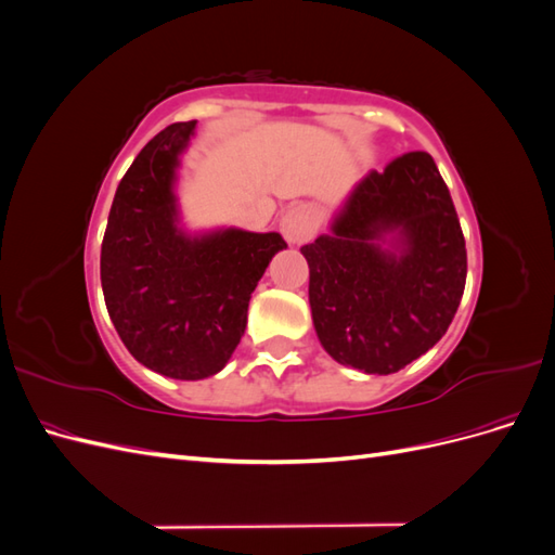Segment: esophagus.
I'll use <instances>...</instances> for the list:
<instances>
[{
	"label": "esophagus",
	"mask_w": 555,
	"mask_h": 555,
	"mask_svg": "<svg viewBox=\"0 0 555 555\" xmlns=\"http://www.w3.org/2000/svg\"><path fill=\"white\" fill-rule=\"evenodd\" d=\"M282 233L287 243L304 245L314 238L317 233V215L310 206H296L282 217Z\"/></svg>",
	"instance_id": "34e87169"
}]
</instances>
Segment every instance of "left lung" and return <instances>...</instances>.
I'll return each mask as SVG.
<instances>
[{
    "instance_id": "obj_1",
    "label": "left lung",
    "mask_w": 555,
    "mask_h": 555,
    "mask_svg": "<svg viewBox=\"0 0 555 555\" xmlns=\"http://www.w3.org/2000/svg\"><path fill=\"white\" fill-rule=\"evenodd\" d=\"M300 251L317 338L361 373L391 375L426 354L461 306L465 238L428 153L365 173Z\"/></svg>"
}]
</instances>
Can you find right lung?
<instances>
[{
    "mask_svg": "<svg viewBox=\"0 0 555 555\" xmlns=\"http://www.w3.org/2000/svg\"><path fill=\"white\" fill-rule=\"evenodd\" d=\"M196 120L159 131L117 184L102 243V289L129 354L173 379L220 373L238 347L251 292L280 233L180 224L178 169Z\"/></svg>",
    "mask_w": 555,
    "mask_h": 555,
    "instance_id": "obj_1",
    "label": "right lung"
}]
</instances>
